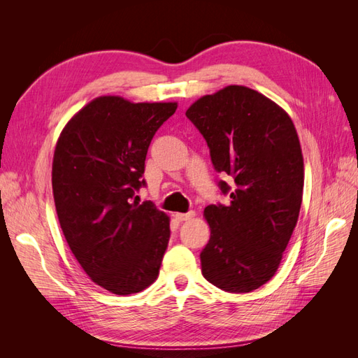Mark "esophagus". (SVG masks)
Returning <instances> with one entry per match:
<instances>
[{
    "label": "esophagus",
    "mask_w": 358,
    "mask_h": 358,
    "mask_svg": "<svg viewBox=\"0 0 358 358\" xmlns=\"http://www.w3.org/2000/svg\"><path fill=\"white\" fill-rule=\"evenodd\" d=\"M194 215H196V212L194 210H189L188 213H176L175 216H176V220L178 221H189V220H192L194 218Z\"/></svg>",
    "instance_id": "34e87169"
}]
</instances>
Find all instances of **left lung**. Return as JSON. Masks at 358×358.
Here are the masks:
<instances>
[{
  "label": "left lung",
  "mask_w": 358,
  "mask_h": 358,
  "mask_svg": "<svg viewBox=\"0 0 358 358\" xmlns=\"http://www.w3.org/2000/svg\"><path fill=\"white\" fill-rule=\"evenodd\" d=\"M209 146L229 204L204 216L210 239L200 254L201 273L229 292H249L272 279L294 231L303 196V155L288 113L246 86L204 95L187 110Z\"/></svg>",
  "instance_id": "1"
}]
</instances>
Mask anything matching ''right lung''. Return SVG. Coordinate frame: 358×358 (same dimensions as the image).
<instances>
[{
	"mask_svg": "<svg viewBox=\"0 0 358 358\" xmlns=\"http://www.w3.org/2000/svg\"><path fill=\"white\" fill-rule=\"evenodd\" d=\"M176 103L99 96L76 113L58 138L52 188L64 237L85 273L117 296L158 278L170 239L169 216L140 204L145 159Z\"/></svg>",
	"mask_w": 358,
	"mask_h": 358,
	"instance_id": "1",
	"label": "right lung"
}]
</instances>
